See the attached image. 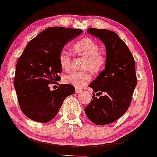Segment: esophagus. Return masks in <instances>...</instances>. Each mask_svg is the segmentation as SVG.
<instances>
[{
  "label": "esophagus",
  "mask_w": 157,
  "mask_h": 157,
  "mask_svg": "<svg viewBox=\"0 0 157 157\" xmlns=\"http://www.w3.org/2000/svg\"><path fill=\"white\" fill-rule=\"evenodd\" d=\"M81 89H77V88H76V89H75V92L76 93H79V92H81Z\"/></svg>",
  "instance_id": "1"
}]
</instances>
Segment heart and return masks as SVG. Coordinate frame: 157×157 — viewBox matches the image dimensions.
<instances>
[{
    "instance_id": "heart-1",
    "label": "heart",
    "mask_w": 157,
    "mask_h": 157,
    "mask_svg": "<svg viewBox=\"0 0 157 157\" xmlns=\"http://www.w3.org/2000/svg\"><path fill=\"white\" fill-rule=\"evenodd\" d=\"M73 51L76 55L86 57L83 63L84 69H89L92 73L98 74L104 68L106 62V57L99 52V45L92 39L86 38L77 42L74 44ZM71 53L67 50L63 49L60 51L58 60L61 68L65 71H68L71 69ZM91 79L92 75L89 71H75L65 76L63 80L65 83L74 86L77 89H81L90 82Z\"/></svg>"
}]
</instances>
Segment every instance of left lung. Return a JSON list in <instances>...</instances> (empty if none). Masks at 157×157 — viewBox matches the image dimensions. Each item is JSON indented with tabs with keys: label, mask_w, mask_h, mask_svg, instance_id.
<instances>
[{
	"label": "left lung",
	"mask_w": 157,
	"mask_h": 157,
	"mask_svg": "<svg viewBox=\"0 0 157 157\" xmlns=\"http://www.w3.org/2000/svg\"><path fill=\"white\" fill-rule=\"evenodd\" d=\"M89 33L104 42L106 50L105 69L89 85L94 92L85 113L98 125L113 123L128 109L137 84L136 64L128 47L118 34L104 29L89 28ZM98 92L95 97L94 93Z\"/></svg>",
	"instance_id": "left-lung-1"
}]
</instances>
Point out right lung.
I'll return each mask as SVG.
<instances>
[{
	"label": "right lung",
	"mask_w": 157,
	"mask_h": 157,
	"mask_svg": "<svg viewBox=\"0 0 157 157\" xmlns=\"http://www.w3.org/2000/svg\"><path fill=\"white\" fill-rule=\"evenodd\" d=\"M82 33L80 29L48 27L30 40L18 58L14 86L20 108L31 120L47 123L56 116L63 101L75 87L62 84L51 91L50 84L59 81L62 68L58 56L67 42Z\"/></svg>",
	"instance_id": "add662e5"
}]
</instances>
